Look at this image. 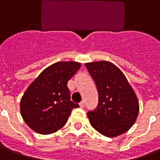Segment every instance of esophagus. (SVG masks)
<instances>
[{
    "label": "esophagus",
    "mask_w": 160,
    "mask_h": 160,
    "mask_svg": "<svg viewBox=\"0 0 160 160\" xmlns=\"http://www.w3.org/2000/svg\"><path fill=\"white\" fill-rule=\"evenodd\" d=\"M79 105H80V107L81 108H84V101H81V102H80V103H79Z\"/></svg>",
    "instance_id": "34e87169"
}]
</instances>
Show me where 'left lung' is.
Masks as SVG:
<instances>
[{
    "instance_id": "obj_1",
    "label": "left lung",
    "mask_w": 160,
    "mask_h": 160,
    "mask_svg": "<svg viewBox=\"0 0 160 160\" xmlns=\"http://www.w3.org/2000/svg\"><path fill=\"white\" fill-rule=\"evenodd\" d=\"M96 84L98 103L87 112L90 124L100 134L115 137L131 128L138 116L139 102L124 74L106 61L85 63Z\"/></svg>"
}]
</instances>
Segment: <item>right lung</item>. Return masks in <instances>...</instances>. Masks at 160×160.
Here are the masks:
<instances>
[{
  "label": "right lung",
  "instance_id": "right-lung-1",
  "mask_svg": "<svg viewBox=\"0 0 160 160\" xmlns=\"http://www.w3.org/2000/svg\"><path fill=\"white\" fill-rule=\"evenodd\" d=\"M80 68L79 62H57L28 87L20 101V112L31 129L47 135L64 127L71 110L79 107L71 100L67 82Z\"/></svg>",
  "mask_w": 160,
  "mask_h": 160
}]
</instances>
